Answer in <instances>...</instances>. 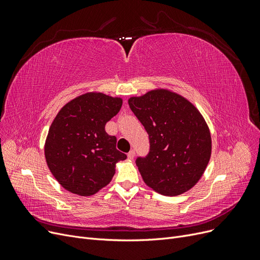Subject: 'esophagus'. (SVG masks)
<instances>
[{"label": "esophagus", "instance_id": "1", "mask_svg": "<svg viewBox=\"0 0 260 260\" xmlns=\"http://www.w3.org/2000/svg\"><path fill=\"white\" fill-rule=\"evenodd\" d=\"M135 155H136L135 151H130V152L128 153V158H129V159H133V158H135Z\"/></svg>", "mask_w": 260, "mask_h": 260}]
</instances>
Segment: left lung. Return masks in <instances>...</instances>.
<instances>
[{
	"label": "left lung",
	"instance_id": "1",
	"mask_svg": "<svg viewBox=\"0 0 260 260\" xmlns=\"http://www.w3.org/2000/svg\"><path fill=\"white\" fill-rule=\"evenodd\" d=\"M149 137L148 155L137 159L147 186L166 196L187 192L199 182L211 156V136L196 106L181 94L157 88L128 100Z\"/></svg>",
	"mask_w": 260,
	"mask_h": 260
}]
</instances>
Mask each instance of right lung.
I'll use <instances>...</instances> for the list:
<instances>
[{"mask_svg":"<svg viewBox=\"0 0 260 260\" xmlns=\"http://www.w3.org/2000/svg\"><path fill=\"white\" fill-rule=\"evenodd\" d=\"M122 99L86 92L60 108L44 144L46 165L68 192L91 196L111 182L116 165L127 155L116 148L105 124L118 114Z\"/></svg>","mask_w":260,"mask_h":260,"instance_id":"obj_1","label":"right lung"}]
</instances>
